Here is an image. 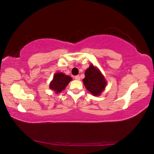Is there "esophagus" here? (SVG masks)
<instances>
[{
  "label": "esophagus",
  "instance_id": "1",
  "mask_svg": "<svg viewBox=\"0 0 154 154\" xmlns=\"http://www.w3.org/2000/svg\"><path fill=\"white\" fill-rule=\"evenodd\" d=\"M75 79L77 80V81H79V80H80V77L79 76V75H76V76L75 77Z\"/></svg>",
  "mask_w": 154,
  "mask_h": 154
}]
</instances>
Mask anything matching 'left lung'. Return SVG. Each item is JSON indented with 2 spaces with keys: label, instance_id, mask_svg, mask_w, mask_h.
<instances>
[{
  "label": "left lung",
  "instance_id": "obj_1",
  "mask_svg": "<svg viewBox=\"0 0 154 154\" xmlns=\"http://www.w3.org/2000/svg\"><path fill=\"white\" fill-rule=\"evenodd\" d=\"M83 82L86 88L94 96H99L107 84L103 75L92 64H90L85 71V78Z\"/></svg>",
  "mask_w": 154,
  "mask_h": 154
}]
</instances>
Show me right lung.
<instances>
[{
  "instance_id": "right-lung-1",
  "label": "right lung",
  "mask_w": 154,
  "mask_h": 154,
  "mask_svg": "<svg viewBox=\"0 0 154 154\" xmlns=\"http://www.w3.org/2000/svg\"><path fill=\"white\" fill-rule=\"evenodd\" d=\"M71 80L72 77L68 75H66L62 72H57L53 76V79L50 83L49 88L55 92V93H60L65 89Z\"/></svg>"
}]
</instances>
